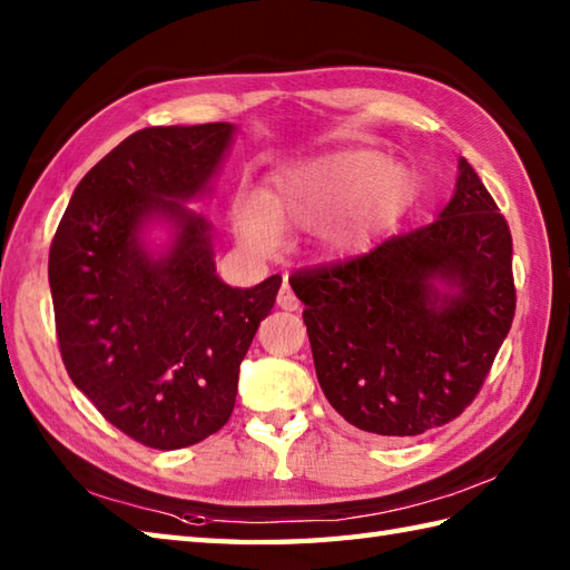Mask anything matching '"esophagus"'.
<instances>
[{
  "label": "esophagus",
  "mask_w": 570,
  "mask_h": 570,
  "mask_svg": "<svg viewBox=\"0 0 570 570\" xmlns=\"http://www.w3.org/2000/svg\"><path fill=\"white\" fill-rule=\"evenodd\" d=\"M276 306L284 308V311H296V308H298V298H296V294L292 292V286H288V278H284L282 288H278Z\"/></svg>",
  "instance_id": "obj_1"
}]
</instances>
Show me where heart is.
<instances>
[{"label": "heart", "mask_w": 570, "mask_h": 570, "mask_svg": "<svg viewBox=\"0 0 570 570\" xmlns=\"http://www.w3.org/2000/svg\"><path fill=\"white\" fill-rule=\"evenodd\" d=\"M416 176L377 149H337L269 178L262 196L233 205L237 235L269 252L278 229H313L323 254H350L392 225L416 196Z\"/></svg>", "instance_id": "1"}]
</instances>
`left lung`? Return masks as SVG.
Segmentation results:
<instances>
[{
    "label": "left lung",
    "instance_id": "left-lung-1",
    "mask_svg": "<svg viewBox=\"0 0 570 570\" xmlns=\"http://www.w3.org/2000/svg\"><path fill=\"white\" fill-rule=\"evenodd\" d=\"M439 220L360 257L288 276L321 390L382 439L445 426L472 404L512 328V233L472 166ZM435 281L456 288L439 293Z\"/></svg>",
    "mask_w": 570,
    "mask_h": 570
}]
</instances>
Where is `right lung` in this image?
I'll return each instance as SVG.
<instances>
[{
    "label": "right lung",
    "mask_w": 570,
    "mask_h": 570,
    "mask_svg": "<svg viewBox=\"0 0 570 570\" xmlns=\"http://www.w3.org/2000/svg\"><path fill=\"white\" fill-rule=\"evenodd\" d=\"M229 139L227 122L135 131L85 174L48 252L72 384L112 426L156 451L225 426L239 362L282 286L278 274L254 288L223 284L208 223L180 203L205 190ZM151 214L179 227L159 261L138 242Z\"/></svg>",
    "instance_id": "1"
}]
</instances>
